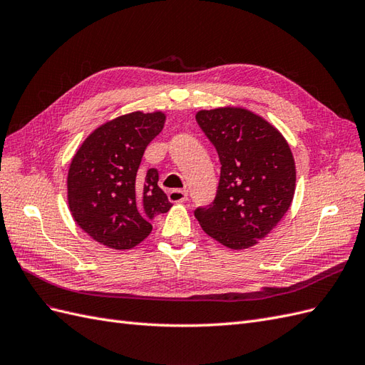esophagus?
I'll return each instance as SVG.
<instances>
[{
  "label": "esophagus",
  "instance_id": "esophagus-1",
  "mask_svg": "<svg viewBox=\"0 0 365 365\" xmlns=\"http://www.w3.org/2000/svg\"><path fill=\"white\" fill-rule=\"evenodd\" d=\"M168 199L173 203H183L188 200V192L183 190H171L168 191Z\"/></svg>",
  "mask_w": 365,
  "mask_h": 365
}]
</instances>
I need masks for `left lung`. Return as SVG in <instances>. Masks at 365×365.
I'll use <instances>...</instances> for the list:
<instances>
[{"instance_id":"8db88e82","label":"left lung","mask_w":365,"mask_h":365,"mask_svg":"<svg viewBox=\"0 0 365 365\" xmlns=\"http://www.w3.org/2000/svg\"><path fill=\"white\" fill-rule=\"evenodd\" d=\"M195 120L215 147L222 168L215 199L197 207L194 215L222 245L251 247L292 203L294 155L279 131L249 110H202Z\"/></svg>"}]
</instances>
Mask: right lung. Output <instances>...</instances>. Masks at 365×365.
Listing matches in <instances>:
<instances>
[{
	"label": "right lung",
	"mask_w": 365,
	"mask_h": 365,
	"mask_svg": "<svg viewBox=\"0 0 365 365\" xmlns=\"http://www.w3.org/2000/svg\"><path fill=\"white\" fill-rule=\"evenodd\" d=\"M165 114L130 113L93 131L68 170V206L81 229L101 245L131 249L151 232V222L173 206L155 168L140 170Z\"/></svg>",
	"instance_id": "add662e5"
}]
</instances>
